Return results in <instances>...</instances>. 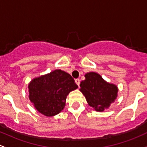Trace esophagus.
<instances>
[{
	"instance_id": "1",
	"label": "esophagus",
	"mask_w": 147,
	"mask_h": 147,
	"mask_svg": "<svg viewBox=\"0 0 147 147\" xmlns=\"http://www.w3.org/2000/svg\"><path fill=\"white\" fill-rule=\"evenodd\" d=\"M75 82H76V84L78 86H79V85H80V79H79V78H76V79L75 80Z\"/></svg>"
}]
</instances>
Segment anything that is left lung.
Returning <instances> with one entry per match:
<instances>
[{"label":"left lung","instance_id":"obj_1","mask_svg":"<svg viewBox=\"0 0 147 147\" xmlns=\"http://www.w3.org/2000/svg\"><path fill=\"white\" fill-rule=\"evenodd\" d=\"M85 77L86 79L80 84V90L90 106L94 107L96 111H103L117 98V87L107 83L95 72L86 74Z\"/></svg>","mask_w":147,"mask_h":147}]
</instances>
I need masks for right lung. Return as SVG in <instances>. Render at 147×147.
<instances>
[{
  "label": "right lung",
  "instance_id": "right-lung-1",
  "mask_svg": "<svg viewBox=\"0 0 147 147\" xmlns=\"http://www.w3.org/2000/svg\"><path fill=\"white\" fill-rule=\"evenodd\" d=\"M29 98L34 106L44 115L59 114L66 104V96L78 88L70 74L57 69L30 83Z\"/></svg>",
  "mask_w": 147,
  "mask_h": 147
}]
</instances>
